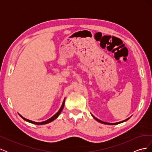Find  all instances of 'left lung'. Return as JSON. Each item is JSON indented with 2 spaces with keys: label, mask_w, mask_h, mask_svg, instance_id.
Instances as JSON below:
<instances>
[{
  "label": "left lung",
  "mask_w": 152,
  "mask_h": 152,
  "mask_svg": "<svg viewBox=\"0 0 152 152\" xmlns=\"http://www.w3.org/2000/svg\"><path fill=\"white\" fill-rule=\"evenodd\" d=\"M91 115L93 116V117L95 119V120L96 121H98V122H100V123H102V124H107V125H117V124H121V123H122V122H126V121H127V120H129V119L131 117V116L130 117H129V118H127V119H126V120H124V121H121V122H115V123H110V122H103V121H100L99 119H98V118H97L96 117H95L93 114H91Z\"/></svg>",
  "instance_id": "8db88e82"
}]
</instances>
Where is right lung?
Instances as JSON below:
<instances>
[{"label": "right lung", "mask_w": 152, "mask_h": 152, "mask_svg": "<svg viewBox=\"0 0 152 152\" xmlns=\"http://www.w3.org/2000/svg\"><path fill=\"white\" fill-rule=\"evenodd\" d=\"M65 99H64L63 102V103H62V105H61V108H59V110H58V112L56 114L54 115H53V117H51L50 118H49V119H48L47 121H43V122H37L32 121L28 120V119H27V118H26L23 117V116H21L20 114H19V115H20V116L23 119V120H25V121H26V122H30V123L34 124H36V125H44V124H48V123L51 122L52 121H54L55 119L57 118L58 117V116L59 115H60V113H61V111H62L63 109V108H64V105H65Z\"/></svg>", "instance_id": "right-lung-1"}]
</instances>
